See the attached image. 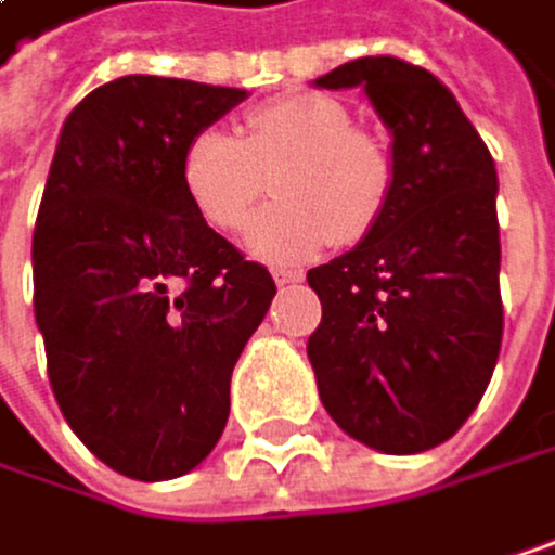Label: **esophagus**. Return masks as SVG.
Instances as JSON below:
<instances>
[{
    "mask_svg": "<svg viewBox=\"0 0 555 555\" xmlns=\"http://www.w3.org/2000/svg\"><path fill=\"white\" fill-rule=\"evenodd\" d=\"M272 280H275V286H296V283H302V272L299 269H272Z\"/></svg>",
    "mask_w": 555,
    "mask_h": 555,
    "instance_id": "esophagus-1",
    "label": "esophagus"
}]
</instances>
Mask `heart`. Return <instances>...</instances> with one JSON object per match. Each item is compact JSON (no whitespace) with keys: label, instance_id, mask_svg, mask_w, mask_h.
I'll use <instances>...</instances> for the list:
<instances>
[{"label":"heart","instance_id":"b5f03b06","mask_svg":"<svg viewBox=\"0 0 555 555\" xmlns=\"http://www.w3.org/2000/svg\"><path fill=\"white\" fill-rule=\"evenodd\" d=\"M190 204L214 230L233 233L275 186L280 204L249 230V253L272 262L362 243L388 210L391 160L378 141L354 131L348 107L328 94H280L246 114L240 138L204 128L180 160Z\"/></svg>","mask_w":555,"mask_h":555}]
</instances>
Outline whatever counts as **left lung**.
Listing matches in <instances>:
<instances>
[{"mask_svg": "<svg viewBox=\"0 0 555 555\" xmlns=\"http://www.w3.org/2000/svg\"><path fill=\"white\" fill-rule=\"evenodd\" d=\"M315 88H362L391 134V201L348 253L309 269L322 322L309 362L332 421L382 454L454 438L503 338L496 167L430 72L354 59Z\"/></svg>", "mask_w": 555, "mask_h": 555, "instance_id": "left-lung-1", "label": "left lung"}]
</instances>
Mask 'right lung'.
<instances>
[{
    "instance_id": "1",
    "label": "right lung",
    "mask_w": 555,
    "mask_h": 555,
    "mask_svg": "<svg viewBox=\"0 0 555 555\" xmlns=\"http://www.w3.org/2000/svg\"><path fill=\"white\" fill-rule=\"evenodd\" d=\"M243 88L125 75L62 125L31 236L35 322L81 444L134 480L201 464L230 417V375L275 283L183 190L196 131Z\"/></svg>"
}]
</instances>
